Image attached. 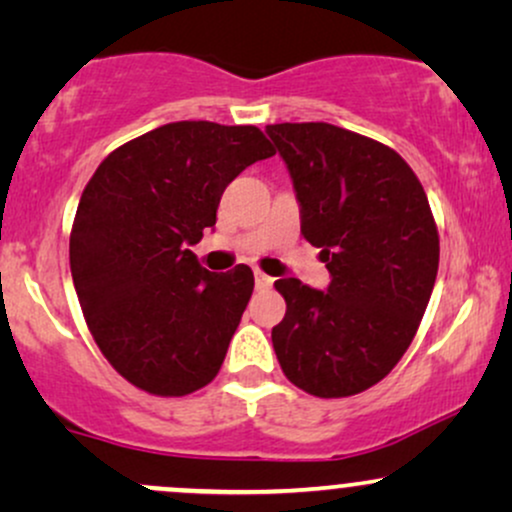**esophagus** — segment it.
I'll return each instance as SVG.
<instances>
[{
    "label": "esophagus",
    "instance_id": "esophagus-1",
    "mask_svg": "<svg viewBox=\"0 0 512 512\" xmlns=\"http://www.w3.org/2000/svg\"><path fill=\"white\" fill-rule=\"evenodd\" d=\"M272 284H274L272 276L262 274L260 269H255V286H257V289H260V291H264V289H272Z\"/></svg>",
    "mask_w": 512,
    "mask_h": 512
}]
</instances>
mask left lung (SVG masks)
<instances>
[{"label":"left lung","mask_w":512,"mask_h":512,"mask_svg":"<svg viewBox=\"0 0 512 512\" xmlns=\"http://www.w3.org/2000/svg\"><path fill=\"white\" fill-rule=\"evenodd\" d=\"M289 168L301 233L330 272L325 291L276 281L286 315L272 330L281 370L315 397L380 383L409 349L438 274V231L404 158L327 122L267 125Z\"/></svg>","instance_id":"8db88e82"}]
</instances>
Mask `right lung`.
Wrapping results in <instances>:
<instances>
[{"instance_id": "add662e5", "label": "right lung", "mask_w": 512, "mask_h": 512, "mask_svg": "<svg viewBox=\"0 0 512 512\" xmlns=\"http://www.w3.org/2000/svg\"><path fill=\"white\" fill-rule=\"evenodd\" d=\"M274 156L257 127L170 122L122 144L88 180L69 238L86 325L122 378L182 397L219 373L255 286L248 264L209 272L190 248L223 190Z\"/></svg>"}]
</instances>
